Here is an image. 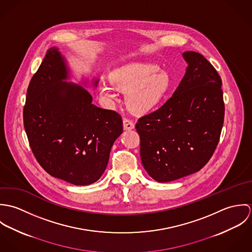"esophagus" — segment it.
Returning a JSON list of instances; mask_svg holds the SVG:
<instances>
[{"instance_id":"1","label":"esophagus","mask_w":252,"mask_h":252,"mask_svg":"<svg viewBox=\"0 0 252 252\" xmlns=\"http://www.w3.org/2000/svg\"><path fill=\"white\" fill-rule=\"evenodd\" d=\"M123 128H124V130H132L135 128V124L130 118L124 117L123 118Z\"/></svg>"}]
</instances>
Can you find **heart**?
<instances>
[{"label": "heart", "mask_w": 252, "mask_h": 252, "mask_svg": "<svg viewBox=\"0 0 252 252\" xmlns=\"http://www.w3.org/2000/svg\"><path fill=\"white\" fill-rule=\"evenodd\" d=\"M109 81L101 82L102 95L108 100L117 99V90L126 91L125 101L130 110L144 113L157 106L167 94L170 76L156 65L130 63L109 73Z\"/></svg>", "instance_id": "heart-1"}]
</instances>
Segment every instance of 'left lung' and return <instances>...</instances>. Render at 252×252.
I'll return each mask as SVG.
<instances>
[{
	"label": "left lung",
	"mask_w": 252,
	"mask_h": 252,
	"mask_svg": "<svg viewBox=\"0 0 252 252\" xmlns=\"http://www.w3.org/2000/svg\"><path fill=\"white\" fill-rule=\"evenodd\" d=\"M182 55L188 67L173 96L136 123L143 166L159 182L200 171L216 150L224 122L218 72L198 52Z\"/></svg>",
	"instance_id": "obj_1"
}]
</instances>
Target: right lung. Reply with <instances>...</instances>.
Listing matches in <instances>:
<instances>
[{
  "instance_id": "right-lung-1",
  "label": "right lung",
  "mask_w": 252,
  "mask_h": 252,
  "mask_svg": "<svg viewBox=\"0 0 252 252\" xmlns=\"http://www.w3.org/2000/svg\"><path fill=\"white\" fill-rule=\"evenodd\" d=\"M67 77L64 58L57 48H49L28 86L24 128L46 173L74 185H89L108 166L111 146L123 131L122 117L94 106L92 96L65 82Z\"/></svg>"
}]
</instances>
